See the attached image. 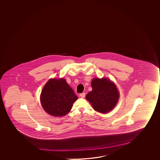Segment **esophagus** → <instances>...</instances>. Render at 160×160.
I'll list each match as a JSON object with an SVG mask.
<instances>
[{"label": "esophagus", "mask_w": 160, "mask_h": 160, "mask_svg": "<svg viewBox=\"0 0 160 160\" xmlns=\"http://www.w3.org/2000/svg\"><path fill=\"white\" fill-rule=\"evenodd\" d=\"M80 97H81V98H84V97H85V92L81 93V94H80Z\"/></svg>", "instance_id": "esophagus-1"}]
</instances>
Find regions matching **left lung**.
Returning <instances> with one entry per match:
<instances>
[{
	"label": "left lung",
	"mask_w": 160,
	"mask_h": 160,
	"mask_svg": "<svg viewBox=\"0 0 160 160\" xmlns=\"http://www.w3.org/2000/svg\"><path fill=\"white\" fill-rule=\"evenodd\" d=\"M92 90L86 96L95 110L106 113L112 110L118 102L119 92L115 84L108 79H94L92 82Z\"/></svg>",
	"instance_id": "1"
}]
</instances>
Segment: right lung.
<instances>
[{
  "instance_id": "add662e5",
  "label": "right lung",
  "mask_w": 160,
  "mask_h": 160,
  "mask_svg": "<svg viewBox=\"0 0 160 160\" xmlns=\"http://www.w3.org/2000/svg\"><path fill=\"white\" fill-rule=\"evenodd\" d=\"M78 97L63 79H51L42 89L41 102L50 115L62 117L71 110Z\"/></svg>"
}]
</instances>
